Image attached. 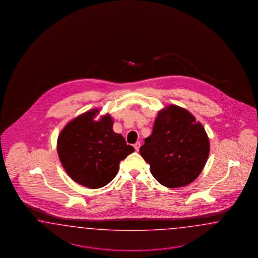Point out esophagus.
<instances>
[{"label": "esophagus", "mask_w": 258, "mask_h": 258, "mask_svg": "<svg viewBox=\"0 0 258 258\" xmlns=\"http://www.w3.org/2000/svg\"><path fill=\"white\" fill-rule=\"evenodd\" d=\"M133 147H134V149H135V150H136V151H138V150H139V149H140L141 147L140 142H137V143H135Z\"/></svg>", "instance_id": "obj_1"}]
</instances>
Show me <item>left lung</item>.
I'll use <instances>...</instances> for the list:
<instances>
[{
	"label": "left lung",
	"instance_id": "left-lung-1",
	"mask_svg": "<svg viewBox=\"0 0 258 258\" xmlns=\"http://www.w3.org/2000/svg\"><path fill=\"white\" fill-rule=\"evenodd\" d=\"M210 143L203 125L187 109L170 105L158 112L152 134L140 148L141 156L161 184L185 186L203 171Z\"/></svg>",
	"mask_w": 258,
	"mask_h": 258
}]
</instances>
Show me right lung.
<instances>
[{
	"instance_id": "1",
	"label": "right lung",
	"mask_w": 258,
	"mask_h": 258,
	"mask_svg": "<svg viewBox=\"0 0 258 258\" xmlns=\"http://www.w3.org/2000/svg\"><path fill=\"white\" fill-rule=\"evenodd\" d=\"M91 109L72 120L57 138V153L65 171L79 184L103 187L113 180L119 163L134 151L125 138L113 132L109 114L94 120Z\"/></svg>"
}]
</instances>
